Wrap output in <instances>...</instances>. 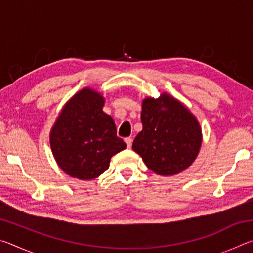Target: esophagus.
<instances>
[{"mask_svg": "<svg viewBox=\"0 0 253 253\" xmlns=\"http://www.w3.org/2000/svg\"><path fill=\"white\" fill-rule=\"evenodd\" d=\"M125 143H126V145H127V147L130 148V147H131V144H132V139L130 138V137H126V138H125Z\"/></svg>", "mask_w": 253, "mask_h": 253, "instance_id": "34e87169", "label": "esophagus"}]
</instances>
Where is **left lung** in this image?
Here are the masks:
<instances>
[{
    "mask_svg": "<svg viewBox=\"0 0 253 253\" xmlns=\"http://www.w3.org/2000/svg\"><path fill=\"white\" fill-rule=\"evenodd\" d=\"M143 130L132 143L147 168L162 176L185 170L198 156L202 130L193 114L168 93L145 98L142 106Z\"/></svg>",
    "mask_w": 253,
    "mask_h": 253,
    "instance_id": "obj_1",
    "label": "left lung"
}]
</instances>
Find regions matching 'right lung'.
<instances>
[{"instance_id":"right-lung-1","label":"right lung","mask_w":253,"mask_h":253,"mask_svg":"<svg viewBox=\"0 0 253 253\" xmlns=\"http://www.w3.org/2000/svg\"><path fill=\"white\" fill-rule=\"evenodd\" d=\"M99 92L84 88L63 106L50 132L51 151L63 172L93 179L108 169L110 158L126 148L116 125L102 111Z\"/></svg>"}]
</instances>
